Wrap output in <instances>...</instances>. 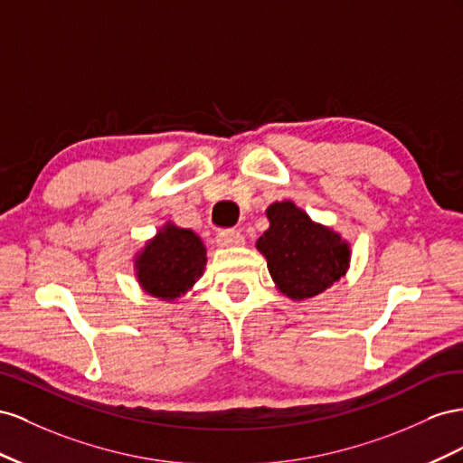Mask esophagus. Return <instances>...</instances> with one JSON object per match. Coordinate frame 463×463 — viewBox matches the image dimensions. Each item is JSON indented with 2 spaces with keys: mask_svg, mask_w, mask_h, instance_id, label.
I'll return each mask as SVG.
<instances>
[{
  "mask_svg": "<svg viewBox=\"0 0 463 463\" xmlns=\"http://www.w3.org/2000/svg\"><path fill=\"white\" fill-rule=\"evenodd\" d=\"M217 244L224 246V248L241 246V244H244V236L241 231H236V229H222L217 232Z\"/></svg>",
  "mask_w": 463,
  "mask_h": 463,
  "instance_id": "esophagus-1",
  "label": "esophagus"
}]
</instances>
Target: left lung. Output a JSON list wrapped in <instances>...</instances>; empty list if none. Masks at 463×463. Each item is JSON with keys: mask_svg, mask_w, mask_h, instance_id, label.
<instances>
[{"mask_svg": "<svg viewBox=\"0 0 463 463\" xmlns=\"http://www.w3.org/2000/svg\"><path fill=\"white\" fill-rule=\"evenodd\" d=\"M269 229L256 246L281 293L310 298L324 293L345 273L349 246L334 231L316 224L295 203L281 202L268 209Z\"/></svg>", "mask_w": 463, "mask_h": 463, "instance_id": "8db88e82", "label": "left lung"}]
</instances>
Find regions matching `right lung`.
<instances>
[{"label": "right lung", "instance_id": "obj_1", "mask_svg": "<svg viewBox=\"0 0 463 463\" xmlns=\"http://www.w3.org/2000/svg\"><path fill=\"white\" fill-rule=\"evenodd\" d=\"M205 248L188 229L166 224L137 258L139 283L153 297L175 300L200 279Z\"/></svg>", "mask_w": 463, "mask_h": 463}]
</instances>
